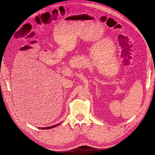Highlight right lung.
<instances>
[{
	"instance_id": "add662e5",
	"label": "right lung",
	"mask_w": 155,
	"mask_h": 155,
	"mask_svg": "<svg viewBox=\"0 0 155 155\" xmlns=\"http://www.w3.org/2000/svg\"><path fill=\"white\" fill-rule=\"evenodd\" d=\"M59 125H60V124H56V125H53V126H50V127H43V128H40L39 127V129H52V128H54V127H57V126H58Z\"/></svg>"
}]
</instances>
